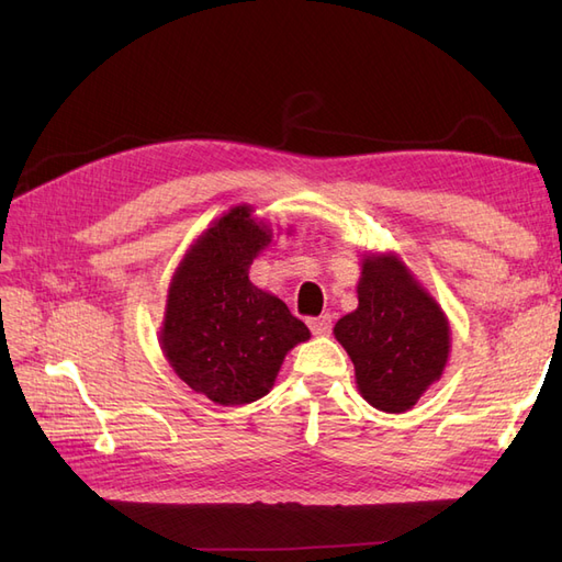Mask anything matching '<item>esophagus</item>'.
Segmentation results:
<instances>
[{"mask_svg":"<svg viewBox=\"0 0 562 562\" xmlns=\"http://www.w3.org/2000/svg\"><path fill=\"white\" fill-rule=\"evenodd\" d=\"M307 323H310L312 333L318 335V337H326V335H330V330H333V318H330V314H323V316L310 318Z\"/></svg>","mask_w":562,"mask_h":562,"instance_id":"obj_1","label":"esophagus"}]
</instances>
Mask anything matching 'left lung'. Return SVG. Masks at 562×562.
<instances>
[{
    "instance_id": "1",
    "label": "left lung",
    "mask_w": 562,
    "mask_h": 562,
    "mask_svg": "<svg viewBox=\"0 0 562 562\" xmlns=\"http://www.w3.org/2000/svg\"><path fill=\"white\" fill-rule=\"evenodd\" d=\"M359 307L335 323L359 394L378 411H411L443 375L450 323L396 252H368L356 285Z\"/></svg>"
}]
</instances>
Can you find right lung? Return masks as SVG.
<instances>
[{"label":"right lung","mask_w":562,"mask_h":562,"mask_svg":"<svg viewBox=\"0 0 562 562\" xmlns=\"http://www.w3.org/2000/svg\"><path fill=\"white\" fill-rule=\"evenodd\" d=\"M274 232L252 209H229L184 252L168 285L159 345L176 375L217 405L269 394L285 353L310 328L248 279Z\"/></svg>","instance_id":"add662e5"}]
</instances>
